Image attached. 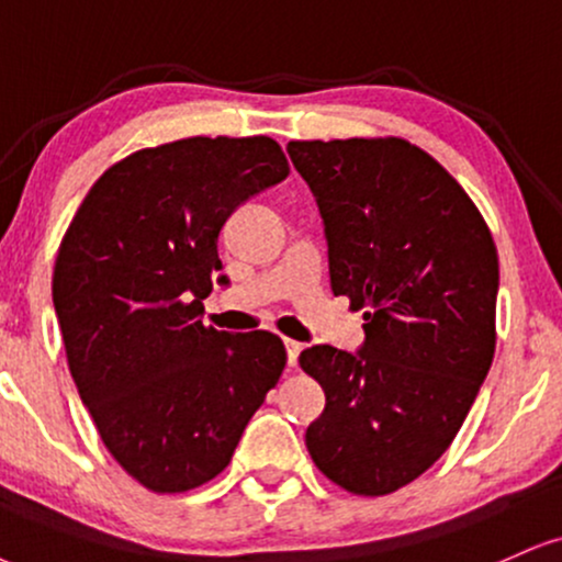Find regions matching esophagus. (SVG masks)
Instances as JSON below:
<instances>
[{
    "mask_svg": "<svg viewBox=\"0 0 562 562\" xmlns=\"http://www.w3.org/2000/svg\"><path fill=\"white\" fill-rule=\"evenodd\" d=\"M283 346H286V364L289 367H296V359H300L302 344L292 341V338H283Z\"/></svg>",
    "mask_w": 562,
    "mask_h": 562,
    "instance_id": "esophagus-1",
    "label": "esophagus"
}]
</instances>
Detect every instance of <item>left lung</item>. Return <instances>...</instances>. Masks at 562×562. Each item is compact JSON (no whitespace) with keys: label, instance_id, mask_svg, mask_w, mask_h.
<instances>
[{"label":"left lung","instance_id":"8db88e82","mask_svg":"<svg viewBox=\"0 0 562 562\" xmlns=\"http://www.w3.org/2000/svg\"><path fill=\"white\" fill-rule=\"evenodd\" d=\"M286 150L321 211L330 289L364 310L357 351L300 355L325 391L304 442L338 487L396 493L446 453L493 364V234L461 184L401 137Z\"/></svg>","mask_w":562,"mask_h":562}]
</instances>
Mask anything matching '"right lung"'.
<instances>
[{
	"mask_svg": "<svg viewBox=\"0 0 562 562\" xmlns=\"http://www.w3.org/2000/svg\"><path fill=\"white\" fill-rule=\"evenodd\" d=\"M286 177L266 135L145 148L103 171L61 239L52 294L69 372L103 446L154 493L224 472L279 383V336L205 328L200 313L226 283L221 226Z\"/></svg>",
	"mask_w": 562,
	"mask_h": 562,
	"instance_id": "obj_1",
	"label": "right lung"
}]
</instances>
